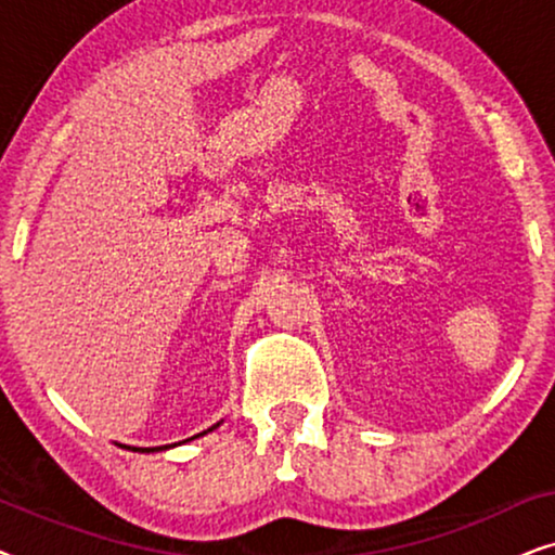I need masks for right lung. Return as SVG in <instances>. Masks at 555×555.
I'll list each match as a JSON object with an SVG mask.
<instances>
[{
    "instance_id": "1",
    "label": "right lung",
    "mask_w": 555,
    "mask_h": 555,
    "mask_svg": "<svg viewBox=\"0 0 555 555\" xmlns=\"http://www.w3.org/2000/svg\"><path fill=\"white\" fill-rule=\"evenodd\" d=\"M219 424L222 422H217L215 427H209V429H204L202 435H194V437H189V439H196V437H204L207 435V431H211V429H217ZM189 439H184V442H189ZM181 444V442H179ZM120 447H126V450H131V452H164V450H169V447H177V444H164V447H128V444H120Z\"/></svg>"
}]
</instances>
